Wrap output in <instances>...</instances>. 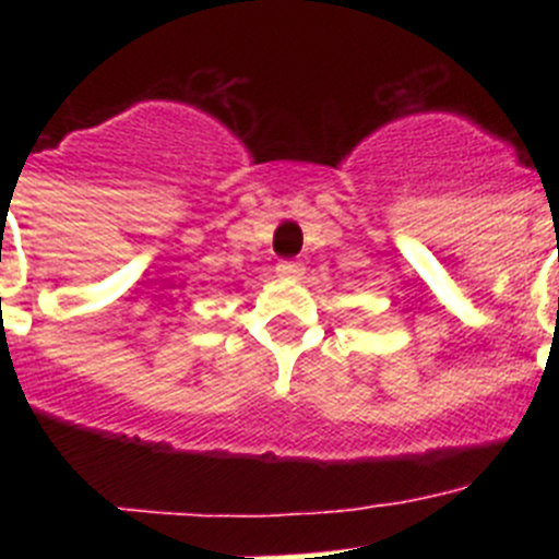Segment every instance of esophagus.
Here are the masks:
<instances>
[{
    "instance_id": "obj_1",
    "label": "esophagus",
    "mask_w": 559,
    "mask_h": 559,
    "mask_svg": "<svg viewBox=\"0 0 559 559\" xmlns=\"http://www.w3.org/2000/svg\"><path fill=\"white\" fill-rule=\"evenodd\" d=\"M275 273H278L281 278H300L302 262H295V259H281V262L275 264Z\"/></svg>"
}]
</instances>
